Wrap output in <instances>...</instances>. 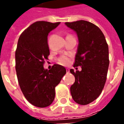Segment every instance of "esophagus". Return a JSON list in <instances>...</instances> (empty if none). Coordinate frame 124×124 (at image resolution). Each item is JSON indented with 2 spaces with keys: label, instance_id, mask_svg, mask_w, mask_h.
<instances>
[{
  "label": "esophagus",
  "instance_id": "34e87169",
  "mask_svg": "<svg viewBox=\"0 0 124 124\" xmlns=\"http://www.w3.org/2000/svg\"><path fill=\"white\" fill-rule=\"evenodd\" d=\"M70 72V70H69L68 68H66V72L68 73V72Z\"/></svg>",
  "mask_w": 124,
  "mask_h": 124
}]
</instances>
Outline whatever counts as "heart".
<instances>
[{
    "mask_svg": "<svg viewBox=\"0 0 124 124\" xmlns=\"http://www.w3.org/2000/svg\"><path fill=\"white\" fill-rule=\"evenodd\" d=\"M70 62V57L68 55H63L58 58V62L62 65H67Z\"/></svg>",
    "mask_w": 124,
    "mask_h": 124,
    "instance_id": "obj_1",
    "label": "heart"
}]
</instances>
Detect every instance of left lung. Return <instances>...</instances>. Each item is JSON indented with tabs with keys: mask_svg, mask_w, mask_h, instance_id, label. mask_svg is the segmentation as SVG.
<instances>
[{
	"mask_svg": "<svg viewBox=\"0 0 124 124\" xmlns=\"http://www.w3.org/2000/svg\"><path fill=\"white\" fill-rule=\"evenodd\" d=\"M74 31L78 38L77 53L74 67L82 66V70L70 72L75 82L70 87L73 100L80 105L94 101L104 88L109 66V50L104 34L100 28L86 20L66 23Z\"/></svg>",
	"mask_w": 124,
	"mask_h": 124,
	"instance_id": "1",
	"label": "left lung"
}]
</instances>
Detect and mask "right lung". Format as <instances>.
Here are the masks:
<instances>
[{
  "mask_svg": "<svg viewBox=\"0 0 124 124\" xmlns=\"http://www.w3.org/2000/svg\"><path fill=\"white\" fill-rule=\"evenodd\" d=\"M60 23L38 21L20 34L15 52L16 72L19 86L31 104L45 108L53 102L55 88L66 73L64 66L54 64L44 68L50 54L48 35Z\"/></svg>",
  "mask_w": 124,
  "mask_h": 124,
  "instance_id": "obj_1",
  "label": "right lung"
}]
</instances>
